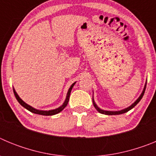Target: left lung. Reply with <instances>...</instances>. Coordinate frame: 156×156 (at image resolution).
Masks as SVG:
<instances>
[{"instance_id":"left-lung-1","label":"left lung","mask_w":156,"mask_h":156,"mask_svg":"<svg viewBox=\"0 0 156 156\" xmlns=\"http://www.w3.org/2000/svg\"><path fill=\"white\" fill-rule=\"evenodd\" d=\"M145 88H146V83H145V85H144V90H143L141 94L140 95V97H139L137 100L135 101L134 102H133L131 105L129 106L128 108H124V109H122V110H120V111H105V110L101 109L99 107H98L97 105L95 104L94 101V98H93V105H94V108L97 109V111L98 112H100V113H101V114H105V115H119V114L125 113V112H128V111H129L130 109H132V108H133V107H134V106L136 105H137L140 100H141V98H143V95H144V91H145Z\"/></svg>"}]
</instances>
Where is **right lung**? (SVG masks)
<instances>
[{
    "label": "right lung",
    "instance_id": "1",
    "mask_svg": "<svg viewBox=\"0 0 156 156\" xmlns=\"http://www.w3.org/2000/svg\"><path fill=\"white\" fill-rule=\"evenodd\" d=\"M76 83H73V84L71 85V87H69V89L68 90V93H67V95H66V100H65L64 103H63L62 105L60 107H58V108H55V109H52V110H49V111H43V110H38V109H36V108H33L32 106L29 105L28 104H27L26 102H24L23 100H22L20 98H19V96L18 95V94L16 93V91L15 90V89H13V91H14V94H15V96H16V99H17V101H19V103L20 105H21L22 106H23L25 108H27V110H29L30 112H33V113H35V114H39V115H55V114H58L60 112L62 111L63 109H64L66 107V105H68V102H69V96H70V93H71V90L72 89H73V87L74 84Z\"/></svg>",
    "mask_w": 156,
    "mask_h": 156
}]
</instances>
